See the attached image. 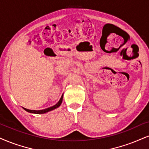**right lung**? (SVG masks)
<instances>
[{
	"label": "right lung",
	"mask_w": 149,
	"mask_h": 149,
	"mask_svg": "<svg viewBox=\"0 0 149 149\" xmlns=\"http://www.w3.org/2000/svg\"><path fill=\"white\" fill-rule=\"evenodd\" d=\"M62 100H63V95H62L61 97L60 100L58 101V102L56 104H55L54 106H52V107L47 108L46 109H43V110H40V111H32V110H28V109H25V111L29 112V113H35V114H43L47 113V112H49L50 111H52V110L55 109V108H58L62 103Z\"/></svg>",
	"instance_id": "right-lung-1"
}]
</instances>
